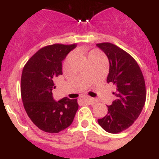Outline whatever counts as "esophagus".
Returning a JSON list of instances; mask_svg holds the SVG:
<instances>
[{
	"mask_svg": "<svg viewBox=\"0 0 159 159\" xmlns=\"http://www.w3.org/2000/svg\"><path fill=\"white\" fill-rule=\"evenodd\" d=\"M85 102L88 103V104L89 105H94L95 103L97 102V101L95 100L94 98H90V97H87L85 99Z\"/></svg>",
	"mask_w": 159,
	"mask_h": 159,
	"instance_id": "1",
	"label": "esophagus"
}]
</instances>
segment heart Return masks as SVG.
<instances>
[{
  "instance_id": "obj_1",
  "label": "heart",
  "mask_w": 159,
  "mask_h": 159,
  "mask_svg": "<svg viewBox=\"0 0 159 159\" xmlns=\"http://www.w3.org/2000/svg\"><path fill=\"white\" fill-rule=\"evenodd\" d=\"M92 52H93V51H92Z\"/></svg>"
}]
</instances>
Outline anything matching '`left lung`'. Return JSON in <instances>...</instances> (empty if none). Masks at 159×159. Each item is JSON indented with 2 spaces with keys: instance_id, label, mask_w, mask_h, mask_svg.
Listing matches in <instances>:
<instances>
[{
  "instance_id": "8db88e82",
  "label": "left lung",
  "mask_w": 159,
  "mask_h": 159,
  "mask_svg": "<svg viewBox=\"0 0 159 159\" xmlns=\"http://www.w3.org/2000/svg\"><path fill=\"white\" fill-rule=\"evenodd\" d=\"M110 62L107 82L116 85V100L108 106V114L98 120L106 131L118 134L133 125L146 102V84L143 74L133 57L110 42L97 44Z\"/></svg>"
}]
</instances>
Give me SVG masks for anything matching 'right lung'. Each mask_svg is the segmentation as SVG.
Masks as SVG:
<instances>
[{
  "label": "right lung",
  "instance_id": "right-lung-1",
  "mask_svg": "<svg viewBox=\"0 0 159 159\" xmlns=\"http://www.w3.org/2000/svg\"><path fill=\"white\" fill-rule=\"evenodd\" d=\"M77 44H53L40 49L25 65L20 93L29 118L41 130L59 133L70 126L78 109L77 99L53 100L54 78L62 74L61 61Z\"/></svg>",
  "mask_w": 159,
  "mask_h": 159
}]
</instances>
